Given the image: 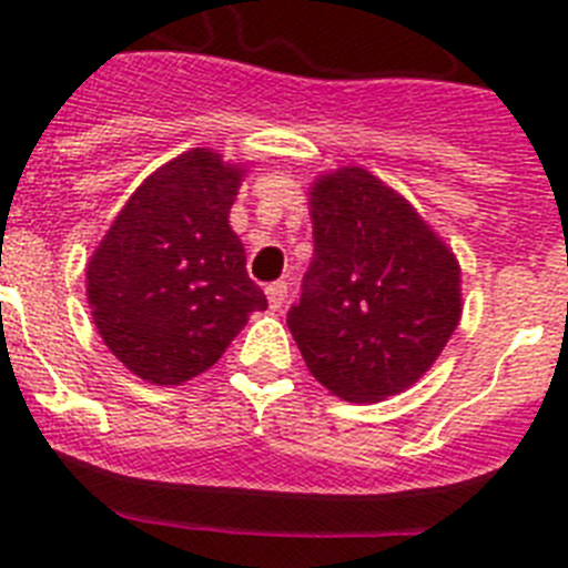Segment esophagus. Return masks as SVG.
<instances>
[{"label":"esophagus","instance_id":"esophagus-1","mask_svg":"<svg viewBox=\"0 0 568 568\" xmlns=\"http://www.w3.org/2000/svg\"><path fill=\"white\" fill-rule=\"evenodd\" d=\"M267 301L273 310L284 307V301H287V284H284V281H273L267 287Z\"/></svg>","mask_w":568,"mask_h":568}]
</instances>
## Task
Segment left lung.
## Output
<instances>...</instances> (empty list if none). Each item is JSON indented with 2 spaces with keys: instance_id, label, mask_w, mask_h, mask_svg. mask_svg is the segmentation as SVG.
Wrapping results in <instances>:
<instances>
[{
  "instance_id": "left-lung-1",
  "label": "left lung",
  "mask_w": 568,
  "mask_h": 568,
  "mask_svg": "<svg viewBox=\"0 0 568 568\" xmlns=\"http://www.w3.org/2000/svg\"><path fill=\"white\" fill-rule=\"evenodd\" d=\"M310 207L313 261L287 313L310 373L344 400L404 393L458 327V261L361 168L318 179Z\"/></svg>"
}]
</instances>
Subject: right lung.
Masks as SVG:
<instances>
[{
	"label": "right lung",
	"mask_w": 568,
	"mask_h": 568,
	"mask_svg": "<svg viewBox=\"0 0 568 568\" xmlns=\"http://www.w3.org/2000/svg\"><path fill=\"white\" fill-rule=\"evenodd\" d=\"M241 170L195 148L130 195L88 264L110 353L150 384H182L222 358L267 295L230 230Z\"/></svg>",
	"instance_id": "1"
}]
</instances>
